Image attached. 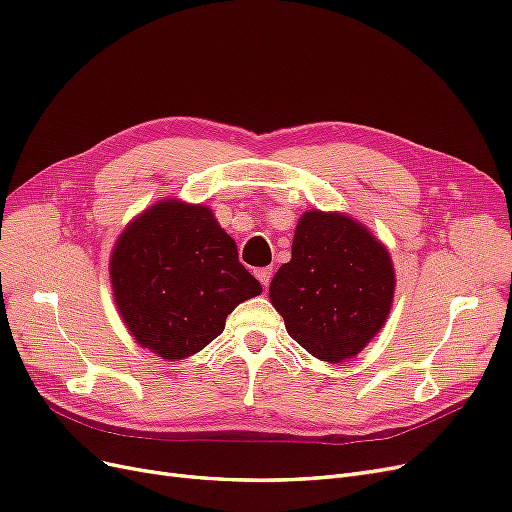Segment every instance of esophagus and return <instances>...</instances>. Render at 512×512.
<instances>
[{"instance_id":"1","label":"esophagus","mask_w":512,"mask_h":512,"mask_svg":"<svg viewBox=\"0 0 512 512\" xmlns=\"http://www.w3.org/2000/svg\"><path fill=\"white\" fill-rule=\"evenodd\" d=\"M255 276H257V280L261 282V285L268 289L270 280H272V268H259V270H255Z\"/></svg>"}]
</instances>
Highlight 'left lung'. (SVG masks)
Here are the masks:
<instances>
[{
	"instance_id": "1",
	"label": "left lung",
	"mask_w": 512,
	"mask_h": 512,
	"mask_svg": "<svg viewBox=\"0 0 512 512\" xmlns=\"http://www.w3.org/2000/svg\"><path fill=\"white\" fill-rule=\"evenodd\" d=\"M394 285L388 249L361 221L308 211L295 227L291 261L270 282V301L301 348L335 365L380 333Z\"/></svg>"
}]
</instances>
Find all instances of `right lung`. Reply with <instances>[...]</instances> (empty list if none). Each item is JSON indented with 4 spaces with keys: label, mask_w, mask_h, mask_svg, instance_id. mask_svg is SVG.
<instances>
[{
    "label": "right lung",
    "mask_w": 512,
    "mask_h": 512,
    "mask_svg": "<svg viewBox=\"0 0 512 512\" xmlns=\"http://www.w3.org/2000/svg\"><path fill=\"white\" fill-rule=\"evenodd\" d=\"M109 278L130 335L166 361L206 348L227 314L261 293L211 208L183 200H160L124 227Z\"/></svg>",
    "instance_id": "1"
}]
</instances>
